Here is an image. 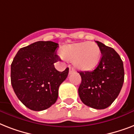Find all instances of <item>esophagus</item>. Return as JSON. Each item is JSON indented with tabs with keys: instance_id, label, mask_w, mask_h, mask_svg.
I'll return each mask as SVG.
<instances>
[{
	"instance_id": "obj_1",
	"label": "esophagus",
	"mask_w": 134,
	"mask_h": 134,
	"mask_svg": "<svg viewBox=\"0 0 134 134\" xmlns=\"http://www.w3.org/2000/svg\"><path fill=\"white\" fill-rule=\"evenodd\" d=\"M74 71V69L72 68V67H69V74H71V73H73Z\"/></svg>"
}]
</instances>
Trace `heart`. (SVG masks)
<instances>
[{
	"label": "heart",
	"mask_w": 134,
	"mask_h": 134,
	"mask_svg": "<svg viewBox=\"0 0 134 134\" xmlns=\"http://www.w3.org/2000/svg\"><path fill=\"white\" fill-rule=\"evenodd\" d=\"M63 58L73 62L79 70H93L99 65L102 52L97 44L93 42H84L64 46L60 51Z\"/></svg>",
	"instance_id": "heart-1"
}]
</instances>
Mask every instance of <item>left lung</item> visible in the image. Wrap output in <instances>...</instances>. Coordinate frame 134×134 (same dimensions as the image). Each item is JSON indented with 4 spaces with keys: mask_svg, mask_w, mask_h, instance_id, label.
Segmentation results:
<instances>
[{
    "mask_svg": "<svg viewBox=\"0 0 134 134\" xmlns=\"http://www.w3.org/2000/svg\"><path fill=\"white\" fill-rule=\"evenodd\" d=\"M102 52L99 65L92 71H79L81 83L79 94L86 106L104 109L111 105L120 92L125 78L123 62L113 49L96 41Z\"/></svg>",
    "mask_w": 134,
    "mask_h": 134,
    "instance_id": "8db88e82",
    "label": "left lung"
}]
</instances>
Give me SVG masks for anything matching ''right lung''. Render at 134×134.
<instances>
[{
    "mask_svg": "<svg viewBox=\"0 0 134 134\" xmlns=\"http://www.w3.org/2000/svg\"><path fill=\"white\" fill-rule=\"evenodd\" d=\"M58 44L39 41L20 48L11 65V83L18 99L30 110H46L56 102L69 68L58 71Z\"/></svg>",
    "mask_w": 134,
    "mask_h": 134,
    "instance_id": "right-lung-1",
    "label": "right lung"
}]
</instances>
